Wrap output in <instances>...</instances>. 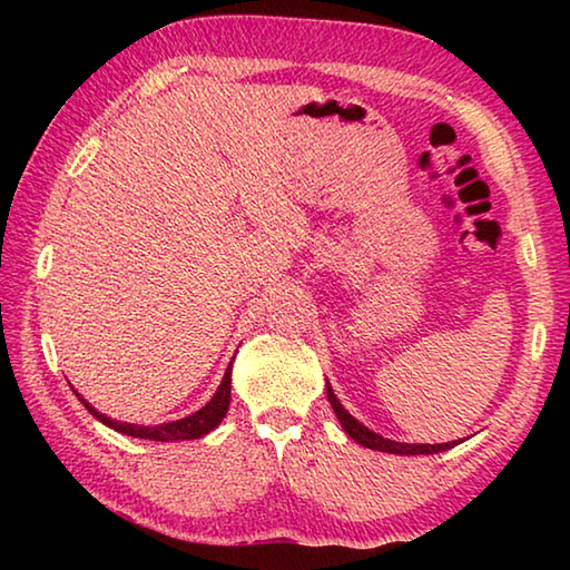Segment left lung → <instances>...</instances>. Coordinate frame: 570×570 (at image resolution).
<instances>
[{"instance_id": "1", "label": "left lung", "mask_w": 570, "mask_h": 570, "mask_svg": "<svg viewBox=\"0 0 570 570\" xmlns=\"http://www.w3.org/2000/svg\"><path fill=\"white\" fill-rule=\"evenodd\" d=\"M326 397L332 402V410L336 414V420L342 422V428L346 435L352 440L360 442V445L370 448V450H380V452H392V455H432V452H442V450H450L452 445H458V442H445V445H407V442H394L377 435V432L366 430L362 422H356L350 412L342 407V402L336 400V394L332 392L330 384H326Z\"/></svg>"}]
</instances>
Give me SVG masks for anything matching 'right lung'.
<instances>
[{
	"label": "right lung",
	"mask_w": 570,
	"mask_h": 570,
	"mask_svg": "<svg viewBox=\"0 0 570 570\" xmlns=\"http://www.w3.org/2000/svg\"><path fill=\"white\" fill-rule=\"evenodd\" d=\"M77 394V392H75ZM77 400L85 404V410L92 412L100 422L108 424V428L122 432V435H132V438H142V440H158V442H176V440H196L208 435L210 430L220 424V420L226 417L228 412V402H230V366L224 374V382H220L218 392L214 394L206 407H200L198 412L188 414V417L176 420V422H166V424H156V428H142V424H128V422H115L110 417H105L102 412L92 407L88 400H82L77 394Z\"/></svg>",
	"instance_id": "right-lung-1"
}]
</instances>
